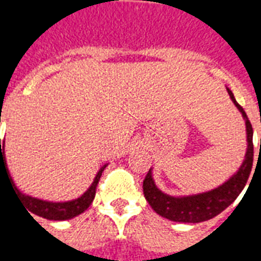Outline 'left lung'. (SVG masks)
<instances>
[{"mask_svg": "<svg viewBox=\"0 0 261 261\" xmlns=\"http://www.w3.org/2000/svg\"><path fill=\"white\" fill-rule=\"evenodd\" d=\"M226 91H228L230 100L233 102L236 109L241 112L242 117L245 120L246 152H245L243 162L235 173L229 176L218 187H214L208 192L196 193V194H189V196H170L168 193L162 192L153 180L152 168H151L148 175L145 176V180L142 183V189H144V196H145L148 204L161 217L169 219V221H175V222H185V224L204 222V221L217 217L218 214L224 211L225 208L229 207L246 186L253 166V155H254L253 152V128L245 110L242 106H239V103L236 102L233 93L228 86H226Z\"/></svg>", "mask_w": 261, "mask_h": 261, "instance_id": "1", "label": "left lung"}]
</instances>
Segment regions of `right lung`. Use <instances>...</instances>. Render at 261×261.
<instances>
[{"label": "right lung", "mask_w": 261, "mask_h": 261, "mask_svg": "<svg viewBox=\"0 0 261 261\" xmlns=\"http://www.w3.org/2000/svg\"><path fill=\"white\" fill-rule=\"evenodd\" d=\"M109 164H103L99 170H97L95 179L92 181V185L88 187L82 196H80L75 200H69V201H46V200H40V198H36V197H32L29 194H25L22 193L16 187V185L12 180V177L9 175L8 165H7V159H5V141H1L0 138V175L1 169H4L7 172V176H8L9 181L12 183V189H15L14 192L16 196L19 197L20 202L26 207L28 211H31L32 214L35 215H39V217H43L46 219H51V221H65V219H71L80 215L84 211L88 210V207L91 205L93 198H95V193H96V186L99 183V179L102 176V172L106 169V166Z\"/></svg>", "instance_id": "1"}]
</instances>
